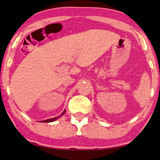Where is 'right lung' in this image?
<instances>
[{
    "label": "right lung",
    "instance_id": "right-lung-1",
    "mask_svg": "<svg viewBox=\"0 0 160 160\" xmlns=\"http://www.w3.org/2000/svg\"><path fill=\"white\" fill-rule=\"evenodd\" d=\"M65 112H66V110H64L63 112H62V114H60V115L58 116V117H55V118H51V119H48V120H43V121H41L42 122H53V121H55L56 120H58V118H61V117L64 115V114L65 113Z\"/></svg>",
    "mask_w": 160,
    "mask_h": 160
}]
</instances>
